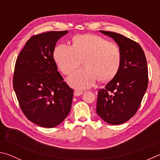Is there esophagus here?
Returning <instances> with one entry per match:
<instances>
[{
    "label": "esophagus",
    "mask_w": 160,
    "mask_h": 160,
    "mask_svg": "<svg viewBox=\"0 0 160 160\" xmlns=\"http://www.w3.org/2000/svg\"><path fill=\"white\" fill-rule=\"evenodd\" d=\"M83 92L82 91H80V90H75L74 91V95L75 96V97H77V96H80L81 94H82Z\"/></svg>",
    "instance_id": "1"
}]
</instances>
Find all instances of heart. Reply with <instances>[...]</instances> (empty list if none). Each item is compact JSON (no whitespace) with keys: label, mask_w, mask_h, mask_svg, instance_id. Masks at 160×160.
Here are the masks:
<instances>
[{"label":"heart","mask_w":160,"mask_h":160,"mask_svg":"<svg viewBox=\"0 0 160 160\" xmlns=\"http://www.w3.org/2000/svg\"><path fill=\"white\" fill-rule=\"evenodd\" d=\"M53 57L61 71L68 75L83 60L85 68L75 70L68 78L72 88L84 90L92 87L97 80L107 82L117 74L121 65V54L114 43L95 34L76 36L72 46L65 44L55 48Z\"/></svg>","instance_id":"b5f03b06"}]
</instances>
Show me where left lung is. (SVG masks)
<instances>
[{"instance_id":"obj_1","label":"left lung","mask_w":160,"mask_h":160,"mask_svg":"<svg viewBox=\"0 0 160 160\" xmlns=\"http://www.w3.org/2000/svg\"><path fill=\"white\" fill-rule=\"evenodd\" d=\"M100 32L117 43L121 61L117 74L99 90L96 111L105 122L119 125L132 118L141 104L148 84L147 60L141 47L133 40L115 32Z\"/></svg>"}]
</instances>
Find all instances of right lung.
Listing matches in <instances>:
<instances>
[{
	"mask_svg": "<svg viewBox=\"0 0 160 160\" xmlns=\"http://www.w3.org/2000/svg\"><path fill=\"white\" fill-rule=\"evenodd\" d=\"M68 31H51L32 36L17 58L13 88L24 114L44 128H53L67 117L73 90L58 71L53 51Z\"/></svg>",
	"mask_w": 160,
	"mask_h": 160,
	"instance_id": "right-lung-1",
	"label": "right lung"
}]
</instances>
